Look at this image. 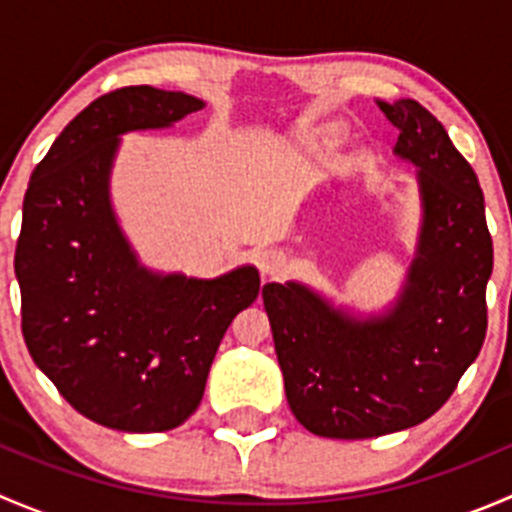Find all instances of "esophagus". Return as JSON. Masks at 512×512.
Returning a JSON list of instances; mask_svg holds the SVG:
<instances>
[{"instance_id":"obj_1","label":"esophagus","mask_w":512,"mask_h":512,"mask_svg":"<svg viewBox=\"0 0 512 512\" xmlns=\"http://www.w3.org/2000/svg\"><path fill=\"white\" fill-rule=\"evenodd\" d=\"M257 265H260L262 275H277V272L285 270L287 260L280 250H265L257 255Z\"/></svg>"}]
</instances>
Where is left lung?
<instances>
[{
	"label": "left lung",
	"mask_w": 512,
	"mask_h": 512,
	"mask_svg": "<svg viewBox=\"0 0 512 512\" xmlns=\"http://www.w3.org/2000/svg\"><path fill=\"white\" fill-rule=\"evenodd\" d=\"M416 165L421 227L399 297L359 314L302 282H267L287 404L314 436L376 438L436 414L483 347L493 240L476 173L414 98L376 101Z\"/></svg>",
	"instance_id": "left-lung-1"
}]
</instances>
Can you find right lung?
<instances>
[{"label": "right lung", "instance_id": "obj_1", "mask_svg": "<svg viewBox=\"0 0 512 512\" xmlns=\"http://www.w3.org/2000/svg\"><path fill=\"white\" fill-rule=\"evenodd\" d=\"M200 108V98L153 86L96 98L24 195L14 255L24 342L79 414L116 431H170L193 414L227 327L260 294L252 265L213 280L148 270L113 210L123 133L170 128Z\"/></svg>", "mask_w": 512, "mask_h": 512}]
</instances>
